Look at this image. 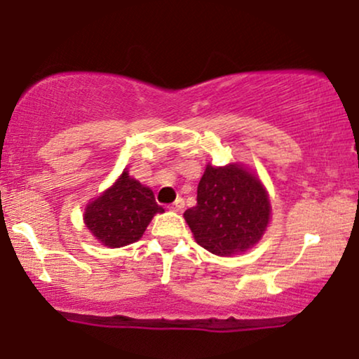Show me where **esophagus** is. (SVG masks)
I'll return each mask as SVG.
<instances>
[{"label":"esophagus","mask_w":359,"mask_h":359,"mask_svg":"<svg viewBox=\"0 0 359 359\" xmlns=\"http://www.w3.org/2000/svg\"><path fill=\"white\" fill-rule=\"evenodd\" d=\"M170 208L172 210V212H181V210L184 208V200H183V198H178V200H176L175 203L170 206Z\"/></svg>","instance_id":"1"}]
</instances>
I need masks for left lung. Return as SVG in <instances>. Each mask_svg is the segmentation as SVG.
Returning a JSON list of instances; mask_svg holds the SVG:
<instances>
[{
  "instance_id": "8db88e82",
  "label": "left lung",
  "mask_w": 359,
  "mask_h": 359,
  "mask_svg": "<svg viewBox=\"0 0 359 359\" xmlns=\"http://www.w3.org/2000/svg\"><path fill=\"white\" fill-rule=\"evenodd\" d=\"M184 220L198 245L229 257L262 238L271 220V201L260 180L240 164H208L198 183L196 206L184 212Z\"/></svg>"
}]
</instances>
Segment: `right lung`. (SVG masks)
<instances>
[{
	"mask_svg": "<svg viewBox=\"0 0 359 359\" xmlns=\"http://www.w3.org/2000/svg\"><path fill=\"white\" fill-rule=\"evenodd\" d=\"M163 212L153 191L130 178L126 170L111 188L87 205L83 222L102 245L119 248L137 242L154 215Z\"/></svg>",
	"mask_w": 359,
	"mask_h": 359,
	"instance_id": "right-lung-1",
	"label": "right lung"
}]
</instances>
